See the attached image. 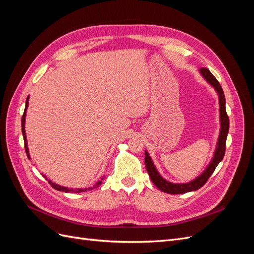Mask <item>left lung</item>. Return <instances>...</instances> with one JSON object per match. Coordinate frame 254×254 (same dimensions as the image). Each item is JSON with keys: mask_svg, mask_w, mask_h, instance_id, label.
<instances>
[{"mask_svg": "<svg viewBox=\"0 0 254 254\" xmlns=\"http://www.w3.org/2000/svg\"><path fill=\"white\" fill-rule=\"evenodd\" d=\"M199 72H200L202 77L211 84V86L215 89V91L217 92L218 98H219L220 131H219V136L216 144V149H215L214 156L211 160V162L206 166L203 173L201 175H199L196 179L186 183H173L164 179L163 177L159 174L155 164H153L148 151L145 150V165L151 181L160 190H162L167 194H184V193H188V191H193V190H199L201 187L204 186L207 179L210 178L211 175L215 171V168H216V166L219 164V162L225 156L226 141H227V135L229 132V118L226 111V98H225L224 91H222L220 83L217 81L216 78L214 77L213 74L207 70V68L202 67L199 70Z\"/></svg>", "mask_w": 254, "mask_h": 254, "instance_id": "obj_1", "label": "left lung"}]
</instances>
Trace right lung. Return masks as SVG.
<instances>
[{"mask_svg": "<svg viewBox=\"0 0 254 254\" xmlns=\"http://www.w3.org/2000/svg\"><path fill=\"white\" fill-rule=\"evenodd\" d=\"M28 99H29V96L27 97L26 99V104H25V110H24V113H23V117H22V121H21V125H22V133H23V139H24V146H25V151H26V155L28 158L29 157V151H28V147H27V139H26V133H25V117H26V110H27V107H28ZM44 176V175H43ZM45 177V176H44ZM45 179L48 180L47 177H45ZM103 180L104 178H102L101 180H99L96 184L95 187H98L101 186V184L103 183ZM49 183L51 184V186L57 190H61V191H64V193H81V191H84V190H92L93 188H89V189H68V188H65V187H61V186H58V184L52 182L51 180H48Z\"/></svg>", "mask_w": 254, "mask_h": 254, "instance_id": "right-lung-1", "label": "right lung"}]
</instances>
